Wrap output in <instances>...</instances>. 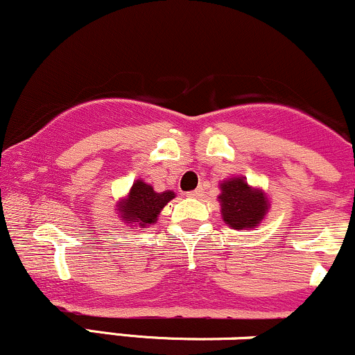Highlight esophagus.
<instances>
[{
    "label": "esophagus",
    "mask_w": 355,
    "mask_h": 355,
    "mask_svg": "<svg viewBox=\"0 0 355 355\" xmlns=\"http://www.w3.org/2000/svg\"><path fill=\"white\" fill-rule=\"evenodd\" d=\"M189 195L190 198H200L202 195H203V191H202V189H197V190H191V191H189Z\"/></svg>",
    "instance_id": "esophagus-1"
}]
</instances>
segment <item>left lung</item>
<instances>
[{"instance_id": "left-lung-1", "label": "left lung", "mask_w": 355, "mask_h": 355, "mask_svg": "<svg viewBox=\"0 0 355 355\" xmlns=\"http://www.w3.org/2000/svg\"><path fill=\"white\" fill-rule=\"evenodd\" d=\"M220 211L222 218L230 229L248 230L257 229L266 218L270 200L260 187H254L245 177L237 175L220 182Z\"/></svg>"}]
</instances>
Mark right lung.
<instances>
[{"instance_id":"right-lung-1","label":"right lung","mask_w":355,"mask_h":355,"mask_svg":"<svg viewBox=\"0 0 355 355\" xmlns=\"http://www.w3.org/2000/svg\"><path fill=\"white\" fill-rule=\"evenodd\" d=\"M173 198L175 191H155L150 183L137 178L128 193L118 200L115 210L118 218L123 220L126 225L146 229V227L157 223L160 211Z\"/></svg>"}]
</instances>
